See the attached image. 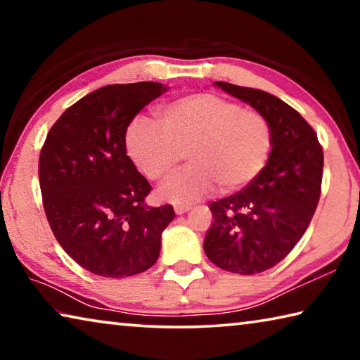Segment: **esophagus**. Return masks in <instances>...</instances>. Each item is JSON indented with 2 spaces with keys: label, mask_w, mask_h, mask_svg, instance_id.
Segmentation results:
<instances>
[{
  "label": "esophagus",
  "mask_w": 360,
  "mask_h": 360,
  "mask_svg": "<svg viewBox=\"0 0 360 360\" xmlns=\"http://www.w3.org/2000/svg\"><path fill=\"white\" fill-rule=\"evenodd\" d=\"M188 210H191V206H186V205H176L174 206L176 214H184V212H187Z\"/></svg>",
  "instance_id": "obj_1"
}]
</instances>
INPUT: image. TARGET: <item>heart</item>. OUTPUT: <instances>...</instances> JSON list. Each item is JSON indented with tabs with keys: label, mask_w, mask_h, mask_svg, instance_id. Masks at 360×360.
<instances>
[{
	"label": "heart",
	"mask_w": 360,
	"mask_h": 360,
	"mask_svg": "<svg viewBox=\"0 0 360 360\" xmlns=\"http://www.w3.org/2000/svg\"><path fill=\"white\" fill-rule=\"evenodd\" d=\"M160 125L146 117L130 122L125 146L136 168L150 181L173 172L187 149L192 163L158 188L172 203H192L219 186L231 193L264 172L273 150V130L264 114L221 95L200 92L157 109Z\"/></svg>",
	"instance_id": "heart-1"
}]
</instances>
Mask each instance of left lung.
<instances>
[{
    "mask_svg": "<svg viewBox=\"0 0 360 360\" xmlns=\"http://www.w3.org/2000/svg\"><path fill=\"white\" fill-rule=\"evenodd\" d=\"M264 114L273 150L257 179L210 205L205 252L222 270L255 275L279 264L307 231L321 197L324 152L311 125L288 103L259 89L216 82Z\"/></svg>",
    "mask_w": 360,
    "mask_h": 360,
    "instance_id": "1",
    "label": "left lung"
}]
</instances>
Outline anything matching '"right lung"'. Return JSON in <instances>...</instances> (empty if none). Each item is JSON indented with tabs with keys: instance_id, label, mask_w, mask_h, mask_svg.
<instances>
[{
	"instance_id": "right-lung-1",
	"label": "right lung",
	"mask_w": 360,
	"mask_h": 360,
	"mask_svg": "<svg viewBox=\"0 0 360 360\" xmlns=\"http://www.w3.org/2000/svg\"><path fill=\"white\" fill-rule=\"evenodd\" d=\"M167 90L158 82L106 85L66 109L47 133L39 155L47 221L66 254L94 275H138L160 255L174 210L144 203L152 187L127 155L125 133Z\"/></svg>"
}]
</instances>
